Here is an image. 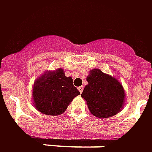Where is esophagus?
<instances>
[{"label":"esophagus","instance_id":"esophagus-1","mask_svg":"<svg viewBox=\"0 0 152 152\" xmlns=\"http://www.w3.org/2000/svg\"><path fill=\"white\" fill-rule=\"evenodd\" d=\"M83 86H80V87H78V91H80V93H82V92H83Z\"/></svg>","mask_w":152,"mask_h":152}]
</instances>
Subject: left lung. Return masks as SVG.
<instances>
[{
	"label": "left lung",
	"mask_w": 152,
	"mask_h": 152,
	"mask_svg": "<svg viewBox=\"0 0 152 152\" xmlns=\"http://www.w3.org/2000/svg\"><path fill=\"white\" fill-rule=\"evenodd\" d=\"M81 96L87 102L90 112L98 118L115 115L124 106L125 91L116 78L101 69H93L88 74Z\"/></svg>",
	"instance_id": "obj_1"
}]
</instances>
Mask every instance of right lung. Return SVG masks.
<instances>
[{
	"mask_svg": "<svg viewBox=\"0 0 152 152\" xmlns=\"http://www.w3.org/2000/svg\"><path fill=\"white\" fill-rule=\"evenodd\" d=\"M80 92L66 77L63 69L47 71L34 82L33 101L35 108L47 115H59L66 110L73 99Z\"/></svg>",
	"mask_w": 152,
	"mask_h": 152,
	"instance_id": "add662e5",
	"label": "right lung"
}]
</instances>
